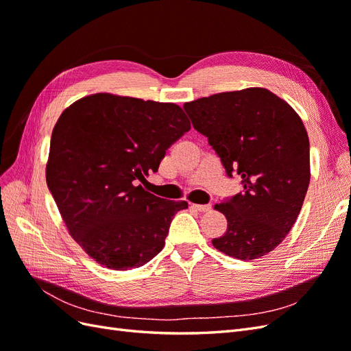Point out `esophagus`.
Listing matches in <instances>:
<instances>
[{
    "mask_svg": "<svg viewBox=\"0 0 351 351\" xmlns=\"http://www.w3.org/2000/svg\"><path fill=\"white\" fill-rule=\"evenodd\" d=\"M192 208L193 209H196V210H199V212H209L210 210V205H192Z\"/></svg>",
    "mask_w": 351,
    "mask_h": 351,
    "instance_id": "34e87169",
    "label": "esophagus"
}]
</instances>
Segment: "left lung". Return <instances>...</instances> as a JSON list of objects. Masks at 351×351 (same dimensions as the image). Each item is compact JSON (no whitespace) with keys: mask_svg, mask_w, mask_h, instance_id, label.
<instances>
[{"mask_svg":"<svg viewBox=\"0 0 351 351\" xmlns=\"http://www.w3.org/2000/svg\"><path fill=\"white\" fill-rule=\"evenodd\" d=\"M228 177L243 192L215 205L227 218L215 249L241 261L272 252L300 214L311 182L309 137L289 104L263 88L222 92L184 104Z\"/></svg>","mask_w":351,"mask_h":351,"instance_id":"obj_1","label":"left lung"}]
</instances>
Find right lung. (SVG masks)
I'll return each mask as SVG.
<instances>
[{"label": "right lung", "instance_id": "1", "mask_svg": "<svg viewBox=\"0 0 351 351\" xmlns=\"http://www.w3.org/2000/svg\"><path fill=\"white\" fill-rule=\"evenodd\" d=\"M189 130L176 104L111 93L89 95L60 115L47 184L70 236L102 267L139 268L162 250L173 217L189 204L139 183Z\"/></svg>", "mask_w": 351, "mask_h": 351}]
</instances>
